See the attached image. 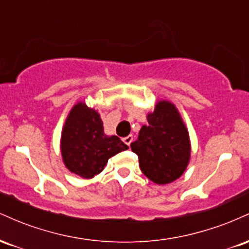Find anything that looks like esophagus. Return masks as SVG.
<instances>
[{
    "mask_svg": "<svg viewBox=\"0 0 249 249\" xmlns=\"http://www.w3.org/2000/svg\"><path fill=\"white\" fill-rule=\"evenodd\" d=\"M132 141H133L132 134H128L127 137H125V138H123V142H124L126 145H128V146H130V144H131V142H132Z\"/></svg>",
    "mask_w": 249,
    "mask_h": 249,
    "instance_id": "1",
    "label": "esophagus"
}]
</instances>
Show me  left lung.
Masks as SVG:
<instances>
[{"instance_id": "1", "label": "left lung", "mask_w": 249, "mask_h": 249, "mask_svg": "<svg viewBox=\"0 0 249 249\" xmlns=\"http://www.w3.org/2000/svg\"><path fill=\"white\" fill-rule=\"evenodd\" d=\"M131 148L138 156L142 172L153 182L165 185L178 179L186 170L191 145L176 107L159 102Z\"/></svg>"}]
</instances>
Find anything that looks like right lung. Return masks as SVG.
Wrapping results in <instances>:
<instances>
[{"mask_svg": "<svg viewBox=\"0 0 249 249\" xmlns=\"http://www.w3.org/2000/svg\"><path fill=\"white\" fill-rule=\"evenodd\" d=\"M118 137L104 134L98 113L78 103L69 113L62 132L63 160L72 173L82 178H92L101 173L115 154L127 150Z\"/></svg>", "mask_w": 249, "mask_h": 249, "instance_id": "obj_1", "label": "right lung"}]
</instances>
